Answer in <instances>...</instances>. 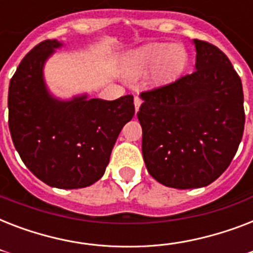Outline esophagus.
<instances>
[{"label":"esophagus","mask_w":253,"mask_h":253,"mask_svg":"<svg viewBox=\"0 0 253 253\" xmlns=\"http://www.w3.org/2000/svg\"><path fill=\"white\" fill-rule=\"evenodd\" d=\"M134 105H135V110L138 111L139 110V107H140V105H142V99H140V97H135L134 98Z\"/></svg>","instance_id":"1"}]
</instances>
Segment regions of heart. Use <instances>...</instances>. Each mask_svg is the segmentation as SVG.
Returning <instances> with one entry per match:
<instances>
[{"mask_svg":"<svg viewBox=\"0 0 253 253\" xmlns=\"http://www.w3.org/2000/svg\"><path fill=\"white\" fill-rule=\"evenodd\" d=\"M186 55L184 49L174 44L151 43L131 51L126 56V71L132 76L158 67L162 79H172L184 69Z\"/></svg>","mask_w":253,"mask_h":253,"instance_id":"1","label":"heart"}]
</instances>
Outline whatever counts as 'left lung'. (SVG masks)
I'll return each mask as SVG.
<instances>
[{
    "label": "left lung",
    "instance_id": "1",
    "mask_svg": "<svg viewBox=\"0 0 253 253\" xmlns=\"http://www.w3.org/2000/svg\"><path fill=\"white\" fill-rule=\"evenodd\" d=\"M196 71L142 91L138 118L148 172L176 189L215 181L235 156L244 131L243 86L228 57L194 39Z\"/></svg>",
    "mask_w": 253,
    "mask_h": 253
}]
</instances>
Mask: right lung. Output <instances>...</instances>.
<instances>
[{
	"instance_id": "add662e5",
	"label": "right lung",
	"mask_w": 253,
	"mask_h": 253,
	"mask_svg": "<svg viewBox=\"0 0 253 253\" xmlns=\"http://www.w3.org/2000/svg\"><path fill=\"white\" fill-rule=\"evenodd\" d=\"M60 45L56 39L42 42L18 65L9 85V130L22 162L39 180L60 189L85 188L103 176L119 132L135 114L134 97L52 98L43 64Z\"/></svg>"
}]
</instances>
